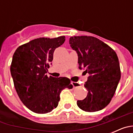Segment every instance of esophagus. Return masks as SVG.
Wrapping results in <instances>:
<instances>
[{
  "mask_svg": "<svg viewBox=\"0 0 133 133\" xmlns=\"http://www.w3.org/2000/svg\"><path fill=\"white\" fill-rule=\"evenodd\" d=\"M72 84L73 86V88L78 87L80 86V84L78 83H76V82H72Z\"/></svg>",
  "mask_w": 133,
  "mask_h": 133,
  "instance_id": "obj_1",
  "label": "esophagus"
}]
</instances>
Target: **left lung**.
I'll return each mask as SVG.
<instances>
[{"label": "left lung", "instance_id": "left-lung-1", "mask_svg": "<svg viewBox=\"0 0 133 133\" xmlns=\"http://www.w3.org/2000/svg\"><path fill=\"white\" fill-rule=\"evenodd\" d=\"M69 44L77 52L78 68L89 74L84 84L87 96L77 101V105L86 112L102 110L110 103L121 79L117 53L94 36H72Z\"/></svg>", "mask_w": 133, "mask_h": 133}]
</instances>
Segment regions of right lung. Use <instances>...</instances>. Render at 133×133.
<instances>
[{"instance_id": "add662e5", "label": "right lung", "mask_w": 133, "mask_h": 133, "mask_svg": "<svg viewBox=\"0 0 133 133\" xmlns=\"http://www.w3.org/2000/svg\"><path fill=\"white\" fill-rule=\"evenodd\" d=\"M65 36L36 38L20 46L15 52L10 73L20 99L29 110L38 114L51 112L58 106L60 94L73 87L66 77H47L55 49Z\"/></svg>"}]
</instances>
